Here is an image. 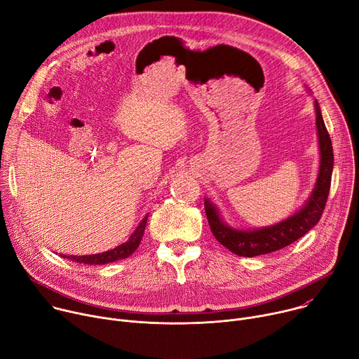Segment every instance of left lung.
Listing matches in <instances>:
<instances>
[{
	"label": "left lung",
	"instance_id": "left-lung-1",
	"mask_svg": "<svg viewBox=\"0 0 359 359\" xmlns=\"http://www.w3.org/2000/svg\"><path fill=\"white\" fill-rule=\"evenodd\" d=\"M314 108L320 149V169L311 194L295 213L271 226L237 229L223 219L215 201L209 197L204 198L208 220L216 240L240 257H255V255L269 254L284 248L309 233L323 216L331 187L334 153L331 137L325 128L317 99H314Z\"/></svg>",
	"mask_w": 359,
	"mask_h": 359
}]
</instances>
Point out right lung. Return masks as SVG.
Wrapping results in <instances>:
<instances>
[{
	"label": "right lung",
	"mask_w": 359,
	"mask_h": 359,
	"mask_svg": "<svg viewBox=\"0 0 359 359\" xmlns=\"http://www.w3.org/2000/svg\"><path fill=\"white\" fill-rule=\"evenodd\" d=\"M147 216L146 215L142 222L137 224V227L135 229V231L130 234L129 240L122 243L121 245L112 248V250H108V251H104V252H97V254H89V255H65V254H61V257L64 259H68L71 262H75V263H81V264H109V263H115L118 260H123V259H128L129 255H132L136 248L139 247L140 241H142V237H143V233H144V227H146V222H147Z\"/></svg>",
	"instance_id": "obj_1"
}]
</instances>
